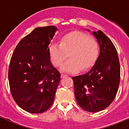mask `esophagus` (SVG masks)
<instances>
[{
	"label": "esophagus",
	"instance_id": "1",
	"mask_svg": "<svg viewBox=\"0 0 129 129\" xmlns=\"http://www.w3.org/2000/svg\"><path fill=\"white\" fill-rule=\"evenodd\" d=\"M68 77V75H66V74H63V73H62V74H61V78H65V77Z\"/></svg>",
	"mask_w": 129,
	"mask_h": 129
}]
</instances>
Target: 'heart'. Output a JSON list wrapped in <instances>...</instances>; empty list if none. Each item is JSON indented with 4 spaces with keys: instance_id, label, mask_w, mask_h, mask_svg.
Segmentation results:
<instances>
[{
    "instance_id": "obj_1",
    "label": "heart",
    "mask_w": 129,
    "mask_h": 129,
    "mask_svg": "<svg viewBox=\"0 0 129 129\" xmlns=\"http://www.w3.org/2000/svg\"><path fill=\"white\" fill-rule=\"evenodd\" d=\"M49 53L54 65L61 67L62 72L74 73L86 70L94 64L99 54V45L96 40L82 32H75L62 37L61 44L54 43L50 46Z\"/></svg>"
}]
</instances>
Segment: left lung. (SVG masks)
I'll use <instances>...</instances> for the list:
<instances>
[{
	"mask_svg": "<svg viewBox=\"0 0 129 129\" xmlns=\"http://www.w3.org/2000/svg\"><path fill=\"white\" fill-rule=\"evenodd\" d=\"M100 47L94 65L86 73L72 77L77 103L85 111L105 110L115 98L120 79V66L115 45L101 30L93 32Z\"/></svg>",
	"mask_w": 129,
	"mask_h": 129,
	"instance_id": "obj_1",
	"label": "left lung"
}]
</instances>
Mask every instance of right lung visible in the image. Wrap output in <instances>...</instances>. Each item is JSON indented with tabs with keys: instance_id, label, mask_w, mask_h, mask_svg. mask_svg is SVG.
I'll return each mask as SVG.
<instances>
[{
	"instance_id": "add662e5",
	"label": "right lung",
	"mask_w": 129,
	"mask_h": 129,
	"mask_svg": "<svg viewBox=\"0 0 129 129\" xmlns=\"http://www.w3.org/2000/svg\"><path fill=\"white\" fill-rule=\"evenodd\" d=\"M56 30L54 26L35 28L18 43L11 58V92L27 112L42 113L53 103L61 74L51 63L49 45Z\"/></svg>"
}]
</instances>
